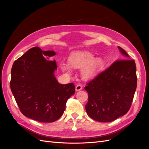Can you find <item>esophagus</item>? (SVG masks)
<instances>
[{
    "instance_id": "obj_1",
    "label": "esophagus",
    "mask_w": 149,
    "mask_h": 149,
    "mask_svg": "<svg viewBox=\"0 0 149 149\" xmlns=\"http://www.w3.org/2000/svg\"><path fill=\"white\" fill-rule=\"evenodd\" d=\"M75 90L76 91H80L82 90V86L81 85H77L75 86Z\"/></svg>"
}]
</instances>
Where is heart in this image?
<instances>
[{
  "label": "heart",
  "instance_id": "1",
  "mask_svg": "<svg viewBox=\"0 0 149 149\" xmlns=\"http://www.w3.org/2000/svg\"><path fill=\"white\" fill-rule=\"evenodd\" d=\"M68 63H62L59 68L63 72L69 75L72 74V68L80 69V75L85 80H90L96 76L104 68L105 63L101 58H95L88 52L71 53Z\"/></svg>",
  "mask_w": 149,
  "mask_h": 149
}]
</instances>
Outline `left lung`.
Returning <instances> with one entry per match:
<instances>
[{
  "label": "left lung",
  "mask_w": 149,
  "mask_h": 149,
  "mask_svg": "<svg viewBox=\"0 0 149 149\" xmlns=\"http://www.w3.org/2000/svg\"><path fill=\"white\" fill-rule=\"evenodd\" d=\"M123 56L98 74L85 87L88 95L85 106L88 115L100 122H110L130 110L137 86L136 64L124 49Z\"/></svg>",
  "instance_id": "8db88e82"
}]
</instances>
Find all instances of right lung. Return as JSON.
Masks as SVG:
<instances>
[{"instance_id": "1", "label": "right lung", "mask_w": 149, "mask_h": 149, "mask_svg": "<svg viewBox=\"0 0 149 149\" xmlns=\"http://www.w3.org/2000/svg\"><path fill=\"white\" fill-rule=\"evenodd\" d=\"M55 54L38 47L32 48L15 61L11 72L10 88L21 112L40 122L59 119L75 91L74 84H60L55 78L56 63L45 58Z\"/></svg>"}]
</instances>
